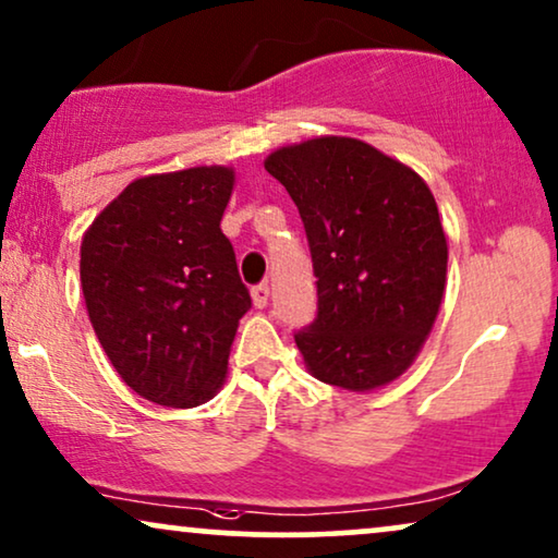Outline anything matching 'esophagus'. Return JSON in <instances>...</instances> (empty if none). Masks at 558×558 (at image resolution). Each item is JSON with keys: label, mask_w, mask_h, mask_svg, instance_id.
I'll return each instance as SVG.
<instances>
[{"label": "esophagus", "mask_w": 558, "mask_h": 558, "mask_svg": "<svg viewBox=\"0 0 558 558\" xmlns=\"http://www.w3.org/2000/svg\"><path fill=\"white\" fill-rule=\"evenodd\" d=\"M267 299H270V288H267V283L252 288V303H255V308H265Z\"/></svg>", "instance_id": "34e87169"}]
</instances>
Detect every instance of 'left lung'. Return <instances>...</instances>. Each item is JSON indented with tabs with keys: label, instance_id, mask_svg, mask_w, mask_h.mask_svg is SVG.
Wrapping results in <instances>:
<instances>
[{
	"label": "left lung",
	"instance_id": "8db88e82",
	"mask_svg": "<svg viewBox=\"0 0 558 558\" xmlns=\"http://www.w3.org/2000/svg\"><path fill=\"white\" fill-rule=\"evenodd\" d=\"M265 170L299 206L318 278V314L295 333L308 373L352 392L398 380L447 288L434 193L413 168L354 137L278 147Z\"/></svg>",
	"mask_w": 558,
	"mask_h": 558
}]
</instances>
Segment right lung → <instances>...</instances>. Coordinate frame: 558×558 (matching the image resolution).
Returning <instances> with one entry per match:
<instances>
[{"label": "right lung", "instance_id": "1", "mask_svg": "<svg viewBox=\"0 0 558 558\" xmlns=\"http://www.w3.org/2000/svg\"><path fill=\"white\" fill-rule=\"evenodd\" d=\"M234 170L198 166L132 181L81 240L88 322L137 396L196 408L225 385L252 301L221 217Z\"/></svg>", "mask_w": 558, "mask_h": 558}]
</instances>
